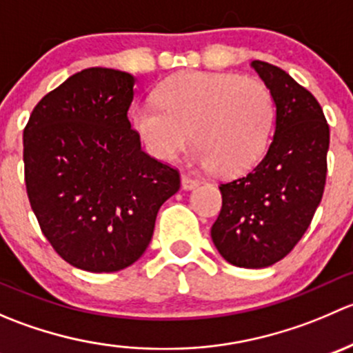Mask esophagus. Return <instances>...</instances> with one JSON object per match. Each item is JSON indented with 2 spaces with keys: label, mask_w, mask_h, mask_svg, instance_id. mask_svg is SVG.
<instances>
[{
  "label": "esophagus",
  "mask_w": 353,
  "mask_h": 353,
  "mask_svg": "<svg viewBox=\"0 0 353 353\" xmlns=\"http://www.w3.org/2000/svg\"><path fill=\"white\" fill-rule=\"evenodd\" d=\"M198 181L196 179H193V177H190V176H186V174H183V176H181V186H183V190H186V191H191V190H194V188H198Z\"/></svg>",
  "instance_id": "34e87169"
}]
</instances>
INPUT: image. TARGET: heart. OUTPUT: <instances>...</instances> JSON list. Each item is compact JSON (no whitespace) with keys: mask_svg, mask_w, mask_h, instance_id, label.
<instances>
[{"mask_svg":"<svg viewBox=\"0 0 353 353\" xmlns=\"http://www.w3.org/2000/svg\"><path fill=\"white\" fill-rule=\"evenodd\" d=\"M130 117L157 159H174L193 138L191 160L196 165L237 176L265 154L275 104L258 78L183 71L157 87L155 104L134 105Z\"/></svg>","mask_w":353,"mask_h":353,"instance_id":"obj_1","label":"heart"}]
</instances>
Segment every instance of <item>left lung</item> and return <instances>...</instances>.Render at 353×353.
I'll list each match as a JSON object with an SVG mask.
<instances>
[{
	"mask_svg": "<svg viewBox=\"0 0 353 353\" xmlns=\"http://www.w3.org/2000/svg\"><path fill=\"white\" fill-rule=\"evenodd\" d=\"M251 66L275 102V134L251 172L220 184L212 241L230 265L265 268L285 258L311 225L326 184L330 126L314 95L287 71L265 61Z\"/></svg>",
	"mask_w": 353,
	"mask_h": 353,
	"instance_id": "obj_1",
	"label": "left lung"
}]
</instances>
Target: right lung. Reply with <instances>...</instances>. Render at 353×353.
I'll return each instance as SVG.
<instances>
[{"mask_svg": "<svg viewBox=\"0 0 353 353\" xmlns=\"http://www.w3.org/2000/svg\"><path fill=\"white\" fill-rule=\"evenodd\" d=\"M134 77L74 73L41 99L23 130L25 186L42 234L74 268L119 272L150 244L177 169L145 154L128 109Z\"/></svg>", "mask_w": 353, "mask_h": 353, "instance_id": "right-lung-1", "label": "right lung"}]
</instances>
